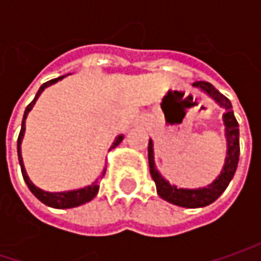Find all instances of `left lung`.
Wrapping results in <instances>:
<instances>
[{
    "mask_svg": "<svg viewBox=\"0 0 261 261\" xmlns=\"http://www.w3.org/2000/svg\"><path fill=\"white\" fill-rule=\"evenodd\" d=\"M193 86L200 88L203 93L207 94V97H211L215 101L216 105L225 110L222 120H224V126H225L224 132H225L226 139V155L221 173L211 185L205 186V187H197V189H183V187L170 185V181L166 180L158 171L155 166V156H154V142H152V139H149L148 163H149L151 177L155 181L156 193L161 199H164L173 205L181 206V207H203V206L211 205L212 202H215L216 199L225 192L229 181L232 180V177L236 174L237 166H238V160H240V129H238V122H237L234 112H232L231 101L225 95L221 94L211 83L197 81Z\"/></svg>",
    "mask_w": 261,
    "mask_h": 261,
    "instance_id": "1",
    "label": "left lung"
}]
</instances>
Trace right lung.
Segmentation results:
<instances>
[{
    "mask_svg": "<svg viewBox=\"0 0 261 261\" xmlns=\"http://www.w3.org/2000/svg\"><path fill=\"white\" fill-rule=\"evenodd\" d=\"M65 76L66 75H62V76H58V78H55V80H50V81L45 83L43 86L39 88V91L36 93V97L33 98V101L25 107L24 116H23V122H21V130H20V135H18V139H17V154H18V163H20L21 174H23V178H24L25 185H27V187H29V190H30V192H32V193H33V195H35L36 197L42 202V203H45L46 206H50V207H55V209H69V207H76V206L84 205V203H87V202L93 200L95 196H97V193H98V189H100V178H103V175L106 174V167H105V168H103V171H101V174L98 175V178H95L91 185L86 186V187L75 189V190H65V192H46V190H42L40 187H37V186L30 180V177L27 175V173H25L24 164H23V156H21V142H23V138H24L25 119H27V115H29V112L33 109V106H35V103L37 101L39 95L45 91V88L54 86V84H56L58 81L64 80ZM123 138H125L123 135L116 136L112 146L109 148V151L115 149L116 146L119 145V144L123 141Z\"/></svg>",
    "mask_w": 261,
    "mask_h": 261,
    "instance_id": "obj_1",
    "label": "right lung"
}]
</instances>
